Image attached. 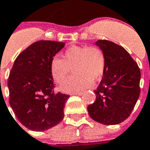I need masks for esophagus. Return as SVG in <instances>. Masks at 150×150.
Masks as SVG:
<instances>
[{"instance_id": "1", "label": "esophagus", "mask_w": 150, "mask_h": 150, "mask_svg": "<svg viewBox=\"0 0 150 150\" xmlns=\"http://www.w3.org/2000/svg\"><path fill=\"white\" fill-rule=\"evenodd\" d=\"M83 93L82 92H75V93H72V94H71V95H79V96H81V94H82Z\"/></svg>"}]
</instances>
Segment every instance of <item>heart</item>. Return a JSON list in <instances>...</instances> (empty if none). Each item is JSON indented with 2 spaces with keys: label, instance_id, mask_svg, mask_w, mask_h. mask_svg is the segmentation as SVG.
<instances>
[{
  "label": "heart",
  "instance_id": "heart-1",
  "mask_svg": "<svg viewBox=\"0 0 150 150\" xmlns=\"http://www.w3.org/2000/svg\"><path fill=\"white\" fill-rule=\"evenodd\" d=\"M105 56L100 49L95 46H71L62 54V59H52L50 71L57 83L66 79L71 69L75 75L65 80L60 86L62 91L73 93L88 88L92 81H99L105 69Z\"/></svg>",
  "mask_w": 150,
  "mask_h": 150
}]
</instances>
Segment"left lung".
Wrapping results in <instances>:
<instances>
[{
  "label": "left lung",
  "mask_w": 150,
  "mask_h": 150,
  "mask_svg": "<svg viewBox=\"0 0 150 150\" xmlns=\"http://www.w3.org/2000/svg\"><path fill=\"white\" fill-rule=\"evenodd\" d=\"M95 45L105 56L103 78L94 93L96 100L88 106L95 121L115 125L128 118L139 98L140 70L128 52L108 40H98Z\"/></svg>",
  "instance_id": "left-lung-1"
}]
</instances>
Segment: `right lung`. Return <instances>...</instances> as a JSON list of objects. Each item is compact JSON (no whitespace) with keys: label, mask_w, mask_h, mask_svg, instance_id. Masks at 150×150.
<instances>
[{"label":"right lung","mask_w":150,"mask_h":150,"mask_svg":"<svg viewBox=\"0 0 150 150\" xmlns=\"http://www.w3.org/2000/svg\"><path fill=\"white\" fill-rule=\"evenodd\" d=\"M65 42L40 40L15 60L9 75L10 105L22 125L45 131L59 124L69 95L54 94L50 64Z\"/></svg>","instance_id":"add662e5"}]
</instances>
